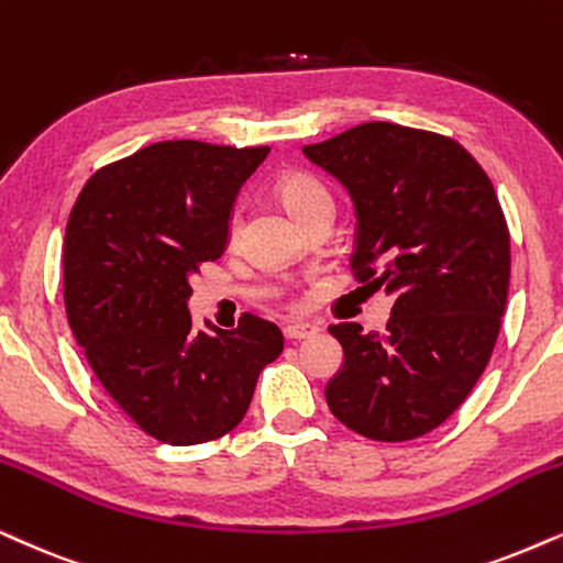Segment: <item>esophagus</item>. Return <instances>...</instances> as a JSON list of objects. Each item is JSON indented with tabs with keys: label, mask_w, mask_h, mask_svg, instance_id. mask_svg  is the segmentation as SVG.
Here are the masks:
<instances>
[{
	"label": "esophagus",
	"mask_w": 563,
	"mask_h": 563,
	"mask_svg": "<svg viewBox=\"0 0 563 563\" xmlns=\"http://www.w3.org/2000/svg\"><path fill=\"white\" fill-rule=\"evenodd\" d=\"M283 334H286V340H290V343H298V340H306L311 338V334H317V327L311 324H288L286 330H283Z\"/></svg>",
	"instance_id": "obj_1"
}]
</instances>
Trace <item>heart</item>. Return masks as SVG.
Segmentation results:
<instances>
[{
    "label": "heart",
    "mask_w": 563,
    "mask_h": 563,
    "mask_svg": "<svg viewBox=\"0 0 563 563\" xmlns=\"http://www.w3.org/2000/svg\"><path fill=\"white\" fill-rule=\"evenodd\" d=\"M275 195L283 202L290 216L298 223L309 220L317 212L330 210L332 212V195L314 174H306V170H288L283 174L275 184ZM239 231V216L231 218V236H236Z\"/></svg>",
    "instance_id": "heart-1"
}]
</instances>
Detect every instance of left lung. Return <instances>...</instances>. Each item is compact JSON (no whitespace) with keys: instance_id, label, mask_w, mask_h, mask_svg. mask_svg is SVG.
I'll use <instances>...</instances> for the list:
<instances>
[{"instance_id":"left-lung-1","label":"left lung","mask_w":563,"mask_h":563,"mask_svg":"<svg viewBox=\"0 0 563 563\" xmlns=\"http://www.w3.org/2000/svg\"><path fill=\"white\" fill-rule=\"evenodd\" d=\"M303 155L353 199L355 280L393 296L387 330L332 324L343 366L332 416L376 441L446 421L486 368L507 306L509 229L486 170L460 142L368 122Z\"/></svg>"}]
</instances>
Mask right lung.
Wrapping results in <instances>:
<instances>
[{"mask_svg":"<svg viewBox=\"0 0 563 563\" xmlns=\"http://www.w3.org/2000/svg\"><path fill=\"white\" fill-rule=\"evenodd\" d=\"M269 147L155 142L90 176L64 233V306L103 389L142 431L189 446L236 429L280 355L273 322L189 314V277L229 246L233 205Z\"/></svg>","mask_w":563,"mask_h":563,"instance_id":"obj_1","label":"right lung"}]
</instances>
